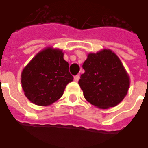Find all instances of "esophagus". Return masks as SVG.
<instances>
[{
	"mask_svg": "<svg viewBox=\"0 0 148 148\" xmlns=\"http://www.w3.org/2000/svg\"><path fill=\"white\" fill-rule=\"evenodd\" d=\"M79 78H80V76L79 75H76V76H74V79L75 82H78V80H79Z\"/></svg>",
	"mask_w": 148,
	"mask_h": 148,
	"instance_id": "esophagus-1",
	"label": "esophagus"
}]
</instances>
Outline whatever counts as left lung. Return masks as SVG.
Returning a JSON list of instances; mask_svg holds the SVG:
<instances>
[{"label": "left lung", "instance_id": "obj_1", "mask_svg": "<svg viewBox=\"0 0 148 148\" xmlns=\"http://www.w3.org/2000/svg\"><path fill=\"white\" fill-rule=\"evenodd\" d=\"M78 81L84 98L102 109L120 103L130 88V79L120 58L111 49L87 54Z\"/></svg>", "mask_w": 148, "mask_h": 148}]
</instances>
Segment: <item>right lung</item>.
Masks as SVG:
<instances>
[{
    "label": "right lung",
    "mask_w": 148,
    "mask_h": 148,
    "mask_svg": "<svg viewBox=\"0 0 148 148\" xmlns=\"http://www.w3.org/2000/svg\"><path fill=\"white\" fill-rule=\"evenodd\" d=\"M73 79L63 51L53 47L40 51L21 74L24 94L32 103L39 106H49L57 101Z\"/></svg>",
    "instance_id": "add662e5"
}]
</instances>
